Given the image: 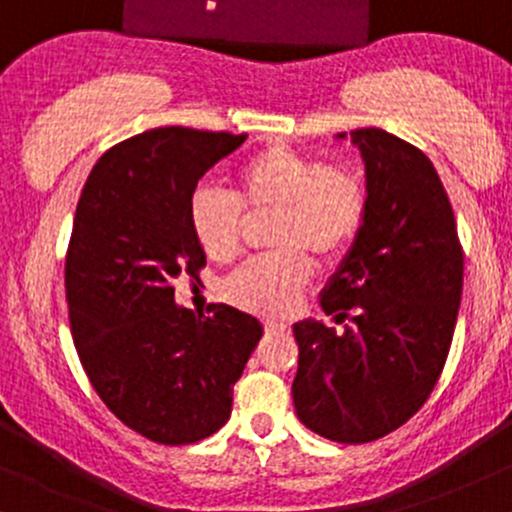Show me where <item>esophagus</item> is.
<instances>
[{
  "label": "esophagus",
  "mask_w": 512,
  "mask_h": 512,
  "mask_svg": "<svg viewBox=\"0 0 512 512\" xmlns=\"http://www.w3.org/2000/svg\"><path fill=\"white\" fill-rule=\"evenodd\" d=\"M263 329H266V332H278V329H285V324H280L276 320H263Z\"/></svg>",
  "instance_id": "esophagus-1"
}]
</instances>
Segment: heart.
<instances>
[{
    "label": "heart",
    "instance_id": "b5f03b06",
    "mask_svg": "<svg viewBox=\"0 0 512 512\" xmlns=\"http://www.w3.org/2000/svg\"><path fill=\"white\" fill-rule=\"evenodd\" d=\"M244 210L276 214L268 244L278 251L236 268L222 293L241 310L280 317L310 283L307 254L329 263L354 244L366 219V188L349 168L324 166L298 148H263L236 170L234 195L212 185L190 195V232L212 261L239 254Z\"/></svg>",
    "mask_w": 512,
    "mask_h": 512
}]
</instances>
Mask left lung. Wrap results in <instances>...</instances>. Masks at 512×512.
<instances>
[{"mask_svg":"<svg viewBox=\"0 0 512 512\" xmlns=\"http://www.w3.org/2000/svg\"><path fill=\"white\" fill-rule=\"evenodd\" d=\"M351 144L366 163V219L320 295L344 332L295 324L293 403L312 432L364 444L403 427L437 386L464 254L447 190L420 148L373 126L351 131Z\"/></svg>","mask_w":512,"mask_h":512,"instance_id":"8db88e82","label":"left lung"}]
</instances>
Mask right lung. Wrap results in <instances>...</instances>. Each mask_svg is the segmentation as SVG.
Returning <instances> with one entry per match:
<instances>
[{"label":"right lung","instance_id":"1","mask_svg":"<svg viewBox=\"0 0 512 512\" xmlns=\"http://www.w3.org/2000/svg\"><path fill=\"white\" fill-rule=\"evenodd\" d=\"M246 134L161 126L112 146L95 163L65 254L70 332L92 388L151 442L192 444L232 415L263 327L229 305L195 315L173 280L200 276L205 251L188 222L197 180Z\"/></svg>","mask_w":512,"mask_h":512}]
</instances>
